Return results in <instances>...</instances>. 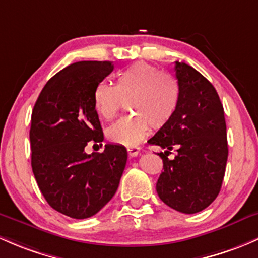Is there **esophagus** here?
Masks as SVG:
<instances>
[{"label":"esophagus","mask_w":258,"mask_h":258,"mask_svg":"<svg viewBox=\"0 0 258 258\" xmlns=\"http://www.w3.org/2000/svg\"><path fill=\"white\" fill-rule=\"evenodd\" d=\"M141 148L136 147V146H132V147H127V152H128L130 157H136L140 153Z\"/></svg>","instance_id":"1"}]
</instances>
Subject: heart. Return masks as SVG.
I'll return each instance as SVG.
<instances>
[{"instance_id": "heart-1", "label": "heart", "mask_w": 258, "mask_h": 258, "mask_svg": "<svg viewBox=\"0 0 258 258\" xmlns=\"http://www.w3.org/2000/svg\"><path fill=\"white\" fill-rule=\"evenodd\" d=\"M181 91L178 81L145 61L130 65L116 75L115 85L100 81L94 89V106L104 120H112L122 104L132 115L122 117L106 130V137L116 145L132 147L148 134L159 130L177 115Z\"/></svg>"}]
</instances>
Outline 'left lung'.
Here are the masks:
<instances>
[{
    "label": "left lung",
    "mask_w": 258,
    "mask_h": 258,
    "mask_svg": "<svg viewBox=\"0 0 258 258\" xmlns=\"http://www.w3.org/2000/svg\"><path fill=\"white\" fill-rule=\"evenodd\" d=\"M181 99L177 115L148 140L165 148L163 172L157 181L162 202L184 214L208 208L220 193L226 168L227 138L224 107L213 84L198 70L175 61ZM177 148L174 160H168Z\"/></svg>",
    "instance_id": "obj_1"
}]
</instances>
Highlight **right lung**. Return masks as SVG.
<instances>
[{
    "mask_svg": "<svg viewBox=\"0 0 258 258\" xmlns=\"http://www.w3.org/2000/svg\"><path fill=\"white\" fill-rule=\"evenodd\" d=\"M112 70L111 61L70 64L45 84L32 111L34 178L48 204L73 219L99 213L115 195L126 167L123 146L84 151L90 141H104L93 94Z\"/></svg>",
    "mask_w": 258,
    "mask_h": 258,
    "instance_id": "right-lung-1",
    "label": "right lung"
}]
</instances>
